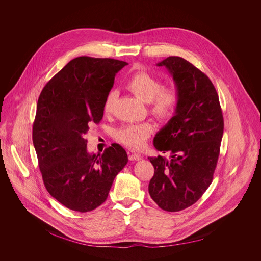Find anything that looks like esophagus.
Here are the masks:
<instances>
[{
	"mask_svg": "<svg viewBox=\"0 0 261 261\" xmlns=\"http://www.w3.org/2000/svg\"><path fill=\"white\" fill-rule=\"evenodd\" d=\"M128 159H129L130 161H139V160L142 159V155L139 154V153H130V154L128 155Z\"/></svg>",
	"mask_w": 261,
	"mask_h": 261,
	"instance_id": "esophagus-1",
	"label": "esophagus"
}]
</instances>
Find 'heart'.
Masks as SVG:
<instances>
[{
	"instance_id": "heart-1",
	"label": "heart",
	"mask_w": 261,
	"mask_h": 261,
	"mask_svg": "<svg viewBox=\"0 0 261 261\" xmlns=\"http://www.w3.org/2000/svg\"><path fill=\"white\" fill-rule=\"evenodd\" d=\"M126 87L136 96L149 103V112L160 119H170L179 110L181 95L175 86H165L160 79L146 72L133 75L126 82ZM116 99V91L111 90L103 103L106 113L113 111ZM153 132L150 122L128 123L115 130V138L130 149L144 148Z\"/></svg>"
}]
</instances>
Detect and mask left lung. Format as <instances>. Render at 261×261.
Here are the masks:
<instances>
[{"mask_svg": "<svg viewBox=\"0 0 261 261\" xmlns=\"http://www.w3.org/2000/svg\"><path fill=\"white\" fill-rule=\"evenodd\" d=\"M167 68L181 95L177 113L155 135L154 148L170 153L149 158L154 168L151 199L168 212L195 204L213 180L223 137L224 119L217 91L209 77L182 57L159 62Z\"/></svg>", "mask_w": 261, "mask_h": 261, "instance_id": "1", "label": "left lung"}]
</instances>
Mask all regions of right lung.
Returning <instances> with one entry per match:
<instances>
[{
  "label": "right lung",
  "instance_id": "add662e5",
  "mask_svg": "<svg viewBox=\"0 0 261 261\" xmlns=\"http://www.w3.org/2000/svg\"><path fill=\"white\" fill-rule=\"evenodd\" d=\"M126 62L81 56L68 62L42 89L33 123V144L49 194L66 208L92 211L108 198L115 176L127 163L122 147L89 153L84 139L98 123L115 74Z\"/></svg>",
  "mask_w": 261,
  "mask_h": 261
}]
</instances>
